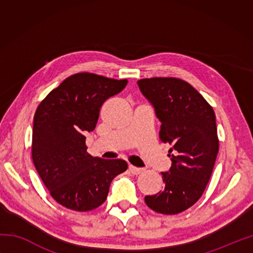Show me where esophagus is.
<instances>
[{"label":"esophagus","mask_w":253,"mask_h":253,"mask_svg":"<svg viewBox=\"0 0 253 253\" xmlns=\"http://www.w3.org/2000/svg\"><path fill=\"white\" fill-rule=\"evenodd\" d=\"M128 169H129V172L131 174H134V175H138V174H140L144 170L143 169L136 168V166H132V165H129V168H128Z\"/></svg>","instance_id":"34e87169"}]
</instances>
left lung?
Returning <instances> with one entry per match:
<instances>
[{"instance_id":"obj_1","label":"left lung","mask_w":253,"mask_h":253,"mask_svg":"<svg viewBox=\"0 0 253 253\" xmlns=\"http://www.w3.org/2000/svg\"><path fill=\"white\" fill-rule=\"evenodd\" d=\"M137 84L161 122L160 138L170 145L172 162L162 172L164 188L145 196V203L157 213H181L196 203L212 175L219 153L215 114L186 81L152 78Z\"/></svg>"}]
</instances>
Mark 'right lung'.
I'll list each match as a JSON object with an SVG mask.
<instances>
[{"label": "right lung", "mask_w": 253, "mask_h": 253, "mask_svg": "<svg viewBox=\"0 0 253 253\" xmlns=\"http://www.w3.org/2000/svg\"><path fill=\"white\" fill-rule=\"evenodd\" d=\"M128 81L88 72L68 77L38 107L33 119L34 166L59 204L91 211L105 202L110 183L127 169L123 160L87 154L85 136L96 128L102 104Z\"/></svg>", "instance_id": "right-lung-1"}]
</instances>
